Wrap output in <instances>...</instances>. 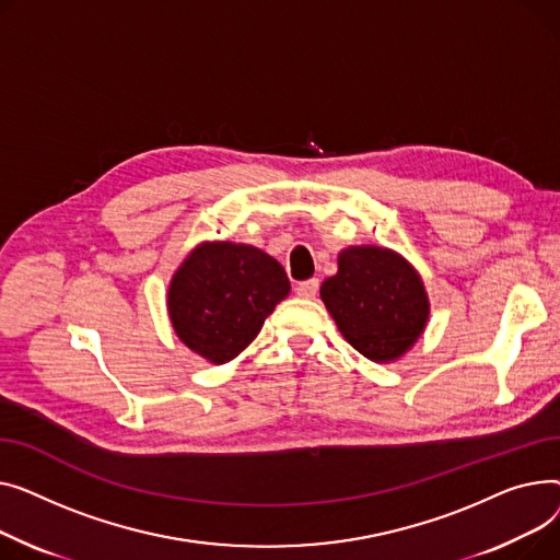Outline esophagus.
<instances>
[{"mask_svg": "<svg viewBox=\"0 0 560 560\" xmlns=\"http://www.w3.org/2000/svg\"><path fill=\"white\" fill-rule=\"evenodd\" d=\"M295 293H299L301 299H316V293H318V280L312 278V280L299 282V284H295Z\"/></svg>", "mask_w": 560, "mask_h": 560, "instance_id": "34e87169", "label": "esophagus"}]
</instances>
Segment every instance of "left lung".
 Instances as JSON below:
<instances>
[{
  "mask_svg": "<svg viewBox=\"0 0 560 560\" xmlns=\"http://www.w3.org/2000/svg\"><path fill=\"white\" fill-rule=\"evenodd\" d=\"M339 271L320 284V301L343 339L371 361L407 354L430 320V295L409 259L384 246H348Z\"/></svg>",
  "mask_w": 560,
  "mask_h": 560,
  "instance_id": "obj_1",
  "label": "left lung"
}]
</instances>
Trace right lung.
<instances>
[{
    "mask_svg": "<svg viewBox=\"0 0 560 560\" xmlns=\"http://www.w3.org/2000/svg\"><path fill=\"white\" fill-rule=\"evenodd\" d=\"M291 291L278 259L250 244L201 242L180 261L167 291L176 337L210 364H228Z\"/></svg>",
    "mask_w": 560,
    "mask_h": 560,
    "instance_id": "right-lung-1",
    "label": "right lung"
}]
</instances>
